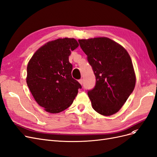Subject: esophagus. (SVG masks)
Wrapping results in <instances>:
<instances>
[{
  "instance_id": "1",
  "label": "esophagus",
  "mask_w": 157,
  "mask_h": 157,
  "mask_svg": "<svg viewBox=\"0 0 157 157\" xmlns=\"http://www.w3.org/2000/svg\"><path fill=\"white\" fill-rule=\"evenodd\" d=\"M78 82H79V83H80V84H82V83H83V79H82V78L79 79V80H78Z\"/></svg>"
}]
</instances>
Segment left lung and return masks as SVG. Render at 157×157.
Wrapping results in <instances>:
<instances>
[{
  "mask_svg": "<svg viewBox=\"0 0 157 157\" xmlns=\"http://www.w3.org/2000/svg\"><path fill=\"white\" fill-rule=\"evenodd\" d=\"M96 77L88 90L93 109L102 115L117 113L134 89L136 75L127 51L106 37L78 40Z\"/></svg>",
  "mask_w": 157,
  "mask_h": 157,
  "instance_id": "1",
  "label": "left lung"
}]
</instances>
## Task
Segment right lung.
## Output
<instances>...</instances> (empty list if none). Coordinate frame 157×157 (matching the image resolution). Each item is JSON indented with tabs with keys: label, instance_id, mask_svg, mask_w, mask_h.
I'll return each instance as SVG.
<instances>
[{
	"label": "right lung",
	"instance_id": "1",
	"mask_svg": "<svg viewBox=\"0 0 157 157\" xmlns=\"http://www.w3.org/2000/svg\"><path fill=\"white\" fill-rule=\"evenodd\" d=\"M78 46L74 39H59L38 50L27 68V84L35 101L51 113L64 111L82 88L71 75V52Z\"/></svg>",
	"mask_w": 157,
	"mask_h": 157
}]
</instances>
